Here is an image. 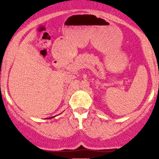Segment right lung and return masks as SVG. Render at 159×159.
Segmentation results:
<instances>
[{
	"mask_svg": "<svg viewBox=\"0 0 159 159\" xmlns=\"http://www.w3.org/2000/svg\"><path fill=\"white\" fill-rule=\"evenodd\" d=\"M52 118H53V116H52V117H50V118H48V119H52Z\"/></svg>",
	"mask_w": 159,
	"mask_h": 159,
	"instance_id": "add662e5",
	"label": "right lung"
}]
</instances>
